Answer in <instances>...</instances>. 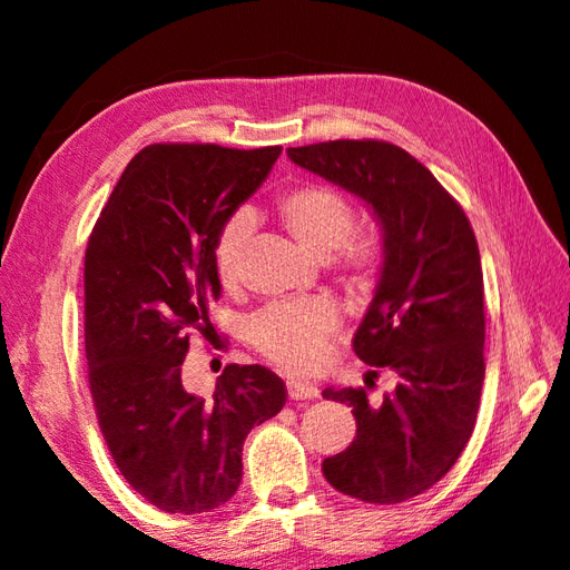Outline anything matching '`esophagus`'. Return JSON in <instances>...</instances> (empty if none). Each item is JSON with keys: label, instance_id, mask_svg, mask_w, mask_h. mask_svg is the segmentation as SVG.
Here are the masks:
<instances>
[{"label": "esophagus", "instance_id": "34e87169", "mask_svg": "<svg viewBox=\"0 0 570 570\" xmlns=\"http://www.w3.org/2000/svg\"><path fill=\"white\" fill-rule=\"evenodd\" d=\"M286 391H288V399H292V401H306V399L318 396V389L314 384H308V381H288Z\"/></svg>", "mask_w": 570, "mask_h": 570}]
</instances>
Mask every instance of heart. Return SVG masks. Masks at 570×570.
<instances>
[{
  "mask_svg": "<svg viewBox=\"0 0 570 570\" xmlns=\"http://www.w3.org/2000/svg\"><path fill=\"white\" fill-rule=\"evenodd\" d=\"M276 216L298 246L318 258L328 256L351 286L364 288L371 284L381 262V242L371 229H351L354 206L344 194L324 184L294 186L278 194ZM249 229V216L236 214L216 236L214 264L224 286L239 282ZM336 326L338 308L326 298L274 302L249 316L244 324V338L278 366L312 371L324 358Z\"/></svg>",
  "mask_w": 570,
  "mask_h": 570,
  "instance_id": "1",
  "label": "heart"
}]
</instances>
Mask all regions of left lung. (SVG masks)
<instances>
[{
    "label": "left lung",
    "mask_w": 570,
    "mask_h": 570,
    "mask_svg": "<svg viewBox=\"0 0 570 570\" xmlns=\"http://www.w3.org/2000/svg\"><path fill=\"white\" fill-rule=\"evenodd\" d=\"M288 159L361 196L384 232V266L354 351L399 381L381 403L364 386L324 391L354 409L356 439L321 469L351 499L409 501L451 471L475 426L485 374L475 234L461 204L396 144L321 141L292 147ZM376 376H366L368 389Z\"/></svg>",
    "instance_id": "1"
}]
</instances>
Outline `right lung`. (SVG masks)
<instances>
[{"mask_svg": "<svg viewBox=\"0 0 570 570\" xmlns=\"http://www.w3.org/2000/svg\"><path fill=\"white\" fill-rule=\"evenodd\" d=\"M282 147L151 144L124 169L85 254V348L99 429L119 473L167 513L219 509L242 483L249 431L286 386L229 364L212 401L181 384L191 331L222 296L216 236L272 171Z\"/></svg>", "mask_w": 570, "mask_h": 570, "instance_id": "add662e5", "label": "right lung"}]
</instances>
